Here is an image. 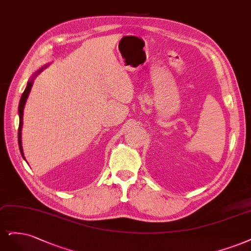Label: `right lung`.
Wrapping results in <instances>:
<instances>
[{"instance_id": "right-lung-1", "label": "right lung", "mask_w": 251, "mask_h": 251, "mask_svg": "<svg viewBox=\"0 0 251 251\" xmlns=\"http://www.w3.org/2000/svg\"><path fill=\"white\" fill-rule=\"evenodd\" d=\"M49 67V64H46V66L42 67L40 69H38L33 75H32L31 79L28 81L27 86L25 88V91H24L22 97H21V100H20V104H19V117H20V125H19V147H20V151H21V154L23 156V158L25 159V156H24V151H23V146H22V128H23V115H24V107H25V104L27 101V98L29 96V93L32 88V85H33V80L35 79V77L40 74L45 69H47Z\"/></svg>"}]
</instances>
